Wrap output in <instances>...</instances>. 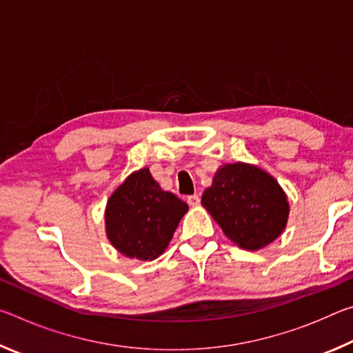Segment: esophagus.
Wrapping results in <instances>:
<instances>
[{"label": "esophagus", "mask_w": 353, "mask_h": 353, "mask_svg": "<svg viewBox=\"0 0 353 353\" xmlns=\"http://www.w3.org/2000/svg\"><path fill=\"white\" fill-rule=\"evenodd\" d=\"M199 196L198 194H191V196H188L187 198V202L188 204L191 205V207H196V205H199Z\"/></svg>", "instance_id": "obj_1"}]
</instances>
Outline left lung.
<instances>
[{"label":"left lung","instance_id":"1","mask_svg":"<svg viewBox=\"0 0 353 353\" xmlns=\"http://www.w3.org/2000/svg\"><path fill=\"white\" fill-rule=\"evenodd\" d=\"M202 207L238 248L259 250L282 235L290 202L280 183L259 166L236 162L219 166Z\"/></svg>","mask_w":353,"mask_h":353}]
</instances>
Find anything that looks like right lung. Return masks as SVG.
I'll return each mask as SVG.
<instances>
[{
    "instance_id": "obj_1",
    "label": "right lung",
    "mask_w": 353,
    "mask_h": 353,
    "mask_svg": "<svg viewBox=\"0 0 353 353\" xmlns=\"http://www.w3.org/2000/svg\"><path fill=\"white\" fill-rule=\"evenodd\" d=\"M187 202L162 190L149 168L129 174L105 205V235L128 259L155 260L168 248Z\"/></svg>"
}]
</instances>
